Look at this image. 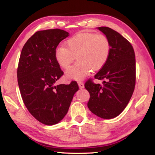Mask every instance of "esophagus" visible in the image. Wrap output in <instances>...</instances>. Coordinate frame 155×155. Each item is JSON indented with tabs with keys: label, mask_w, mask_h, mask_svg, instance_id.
Segmentation results:
<instances>
[{
	"label": "esophagus",
	"mask_w": 155,
	"mask_h": 155,
	"mask_svg": "<svg viewBox=\"0 0 155 155\" xmlns=\"http://www.w3.org/2000/svg\"><path fill=\"white\" fill-rule=\"evenodd\" d=\"M78 86H79V88L81 89L84 88V83L82 82V81H78Z\"/></svg>",
	"instance_id": "1"
}]
</instances>
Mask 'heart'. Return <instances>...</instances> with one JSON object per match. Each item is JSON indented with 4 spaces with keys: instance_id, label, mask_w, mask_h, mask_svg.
<instances>
[{
    "instance_id": "heart-1",
    "label": "heart",
    "mask_w": 155,
    "mask_h": 155,
    "mask_svg": "<svg viewBox=\"0 0 155 155\" xmlns=\"http://www.w3.org/2000/svg\"><path fill=\"white\" fill-rule=\"evenodd\" d=\"M66 47L59 46L54 52L58 64L68 69L75 57L78 61L66 72V77L81 80L90 74L91 70H98L108 60L111 52V43L103 34L81 32L70 38Z\"/></svg>"
}]
</instances>
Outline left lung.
<instances>
[{
    "label": "left lung",
    "mask_w": 155,
    "mask_h": 155,
    "mask_svg": "<svg viewBox=\"0 0 155 155\" xmlns=\"http://www.w3.org/2000/svg\"><path fill=\"white\" fill-rule=\"evenodd\" d=\"M111 43V52L105 65L94 76L104 80L101 84L89 78L85 87L90 93L89 109L101 118L111 119L123 111L135 90V54L127 39L111 28L98 27Z\"/></svg>",
    "instance_id": "left-lung-1"
}]
</instances>
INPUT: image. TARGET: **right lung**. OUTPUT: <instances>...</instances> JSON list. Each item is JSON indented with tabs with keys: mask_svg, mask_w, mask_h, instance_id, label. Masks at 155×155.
I'll use <instances>...</instances> for the list:
<instances>
[{
	"mask_svg": "<svg viewBox=\"0 0 155 155\" xmlns=\"http://www.w3.org/2000/svg\"><path fill=\"white\" fill-rule=\"evenodd\" d=\"M68 35L59 28L37 31L23 46L18 62L17 77L22 101L30 114L46 125L57 124L64 118L78 90L75 81L54 85L64 75L54 52Z\"/></svg>",
	"mask_w": 155,
	"mask_h": 155,
	"instance_id": "add662e5",
	"label": "right lung"
}]
</instances>
